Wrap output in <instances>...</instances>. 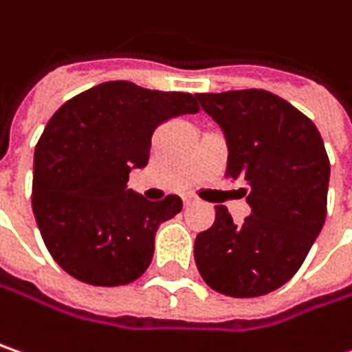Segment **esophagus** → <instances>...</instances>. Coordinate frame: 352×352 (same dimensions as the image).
<instances>
[{"label":"esophagus","instance_id":"34e87169","mask_svg":"<svg viewBox=\"0 0 352 352\" xmlns=\"http://www.w3.org/2000/svg\"><path fill=\"white\" fill-rule=\"evenodd\" d=\"M193 203H195V199H193V197H183V205H185V207H191Z\"/></svg>","mask_w":352,"mask_h":352}]
</instances>
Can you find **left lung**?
<instances>
[{
	"label": "left lung",
	"instance_id": "1",
	"mask_svg": "<svg viewBox=\"0 0 352 352\" xmlns=\"http://www.w3.org/2000/svg\"><path fill=\"white\" fill-rule=\"evenodd\" d=\"M227 139L229 179L251 215L233 223L215 207V223L195 239L203 280L229 297H261L291 279L327 217L331 163L315 123L279 95L265 89L197 94Z\"/></svg>",
	"mask_w": 352,
	"mask_h": 352
}]
</instances>
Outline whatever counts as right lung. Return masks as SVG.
Masks as SVG:
<instances>
[{"label": "right lung", "mask_w": 352, "mask_h": 352, "mask_svg": "<svg viewBox=\"0 0 352 352\" xmlns=\"http://www.w3.org/2000/svg\"><path fill=\"white\" fill-rule=\"evenodd\" d=\"M195 95L107 81L63 103L33 157L32 207L55 263L77 280L117 287L139 279L157 227L175 217L177 195L147 201L127 189L149 161L151 135L171 117L197 113Z\"/></svg>", "instance_id": "obj_1"}]
</instances>
